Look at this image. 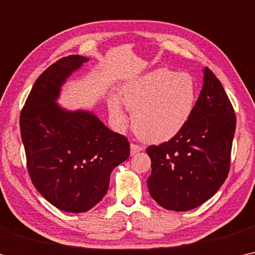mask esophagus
<instances>
[{
	"label": "esophagus",
	"mask_w": 255,
	"mask_h": 255,
	"mask_svg": "<svg viewBox=\"0 0 255 255\" xmlns=\"http://www.w3.org/2000/svg\"><path fill=\"white\" fill-rule=\"evenodd\" d=\"M141 150H142V146L138 143H131V155H134Z\"/></svg>",
	"instance_id": "esophagus-1"
}]
</instances>
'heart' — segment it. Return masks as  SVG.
Wrapping results in <instances>:
<instances>
[{"label":"heart","instance_id":"heart-1","mask_svg":"<svg viewBox=\"0 0 255 255\" xmlns=\"http://www.w3.org/2000/svg\"><path fill=\"white\" fill-rule=\"evenodd\" d=\"M197 89L188 73L159 68L125 84L121 100L132 112L133 128L141 139L162 142L182 130L193 114ZM116 97L109 99L113 122L124 128L128 117Z\"/></svg>","mask_w":255,"mask_h":255}]
</instances>
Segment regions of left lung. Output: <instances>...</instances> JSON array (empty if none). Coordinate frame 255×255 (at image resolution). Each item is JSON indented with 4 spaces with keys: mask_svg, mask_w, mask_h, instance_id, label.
<instances>
[{
    "mask_svg": "<svg viewBox=\"0 0 255 255\" xmlns=\"http://www.w3.org/2000/svg\"><path fill=\"white\" fill-rule=\"evenodd\" d=\"M236 114L209 67L193 114L177 135L150 144L151 197L166 210L189 211L217 193L228 177Z\"/></svg>",
    "mask_w": 255,
    "mask_h": 255,
    "instance_id": "obj_1",
    "label": "left lung"
}]
</instances>
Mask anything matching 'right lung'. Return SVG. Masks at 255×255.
I'll list each match as a JSON object with an SVG mask.
<instances>
[{
    "instance_id": "add662e5",
    "label": "right lung",
    "mask_w": 255,
    "mask_h": 255,
    "mask_svg": "<svg viewBox=\"0 0 255 255\" xmlns=\"http://www.w3.org/2000/svg\"><path fill=\"white\" fill-rule=\"evenodd\" d=\"M89 59L72 54L37 77L20 113L30 180L61 211L87 212L103 199L114 168L130 156L127 136L88 112H67L54 100L72 72Z\"/></svg>"
}]
</instances>
